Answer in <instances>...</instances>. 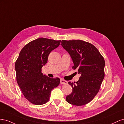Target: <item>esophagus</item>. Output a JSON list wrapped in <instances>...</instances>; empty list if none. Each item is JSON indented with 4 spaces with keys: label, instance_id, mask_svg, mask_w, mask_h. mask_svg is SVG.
<instances>
[{
    "label": "esophagus",
    "instance_id": "esophagus-1",
    "mask_svg": "<svg viewBox=\"0 0 124 124\" xmlns=\"http://www.w3.org/2000/svg\"><path fill=\"white\" fill-rule=\"evenodd\" d=\"M61 83L62 84H68V82L67 81L63 80V79H61Z\"/></svg>",
    "mask_w": 124,
    "mask_h": 124
}]
</instances>
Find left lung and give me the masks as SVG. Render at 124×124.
<instances>
[{"mask_svg":"<svg viewBox=\"0 0 124 124\" xmlns=\"http://www.w3.org/2000/svg\"><path fill=\"white\" fill-rule=\"evenodd\" d=\"M61 44L72 58V69L81 74L78 81L68 82L72 92L66 97V101L77 106H83L99 91L104 77V58L93 44L83 40H62Z\"/></svg>","mask_w":124,"mask_h":124,"instance_id":"1","label":"left lung"}]
</instances>
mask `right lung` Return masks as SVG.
I'll return each mask as SVG.
<instances>
[{"mask_svg": "<svg viewBox=\"0 0 124 124\" xmlns=\"http://www.w3.org/2000/svg\"><path fill=\"white\" fill-rule=\"evenodd\" d=\"M61 41L45 38L31 41L21 50L16 62L17 83L26 99L33 104L46 103L52 90L60 83L59 78L46 76L41 68L46 63L51 51L59 46Z\"/></svg>", "mask_w": 124, "mask_h": 124, "instance_id": "1", "label": "right lung"}]
</instances>
